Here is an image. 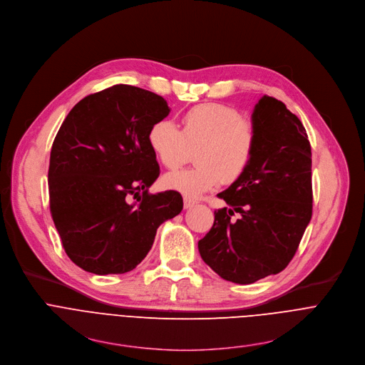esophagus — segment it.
<instances>
[{
  "label": "esophagus",
  "instance_id": "34e87169",
  "mask_svg": "<svg viewBox=\"0 0 365 365\" xmlns=\"http://www.w3.org/2000/svg\"><path fill=\"white\" fill-rule=\"evenodd\" d=\"M195 205V200L190 197H184V209H191Z\"/></svg>",
  "mask_w": 365,
  "mask_h": 365
}]
</instances>
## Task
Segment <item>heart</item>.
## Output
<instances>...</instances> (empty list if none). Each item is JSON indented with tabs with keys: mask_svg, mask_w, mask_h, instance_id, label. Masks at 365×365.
I'll return each instance as SVG.
<instances>
[{
	"mask_svg": "<svg viewBox=\"0 0 365 365\" xmlns=\"http://www.w3.org/2000/svg\"><path fill=\"white\" fill-rule=\"evenodd\" d=\"M148 143L156 159L167 170L185 164L190 149L197 148L194 168L168 174V188L185 197H198L222 182H235L247 173L254 159L258 132L250 120L232 107L205 103L187 110L182 128L162 118L148 132Z\"/></svg>",
	"mask_w": 365,
	"mask_h": 365,
	"instance_id": "heart-1",
	"label": "heart"
}]
</instances>
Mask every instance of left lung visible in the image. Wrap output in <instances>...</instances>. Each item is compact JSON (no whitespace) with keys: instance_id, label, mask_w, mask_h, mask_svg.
I'll use <instances>...</instances> for the list:
<instances>
[{"instance_id":"1","label":"left lung","mask_w":365,"mask_h":365,"mask_svg":"<svg viewBox=\"0 0 365 365\" xmlns=\"http://www.w3.org/2000/svg\"><path fill=\"white\" fill-rule=\"evenodd\" d=\"M252 123L258 132L247 173L217 194L210 232L198 240L203 261L223 279L251 284L284 269L312 219V148L286 104L264 96Z\"/></svg>"}]
</instances>
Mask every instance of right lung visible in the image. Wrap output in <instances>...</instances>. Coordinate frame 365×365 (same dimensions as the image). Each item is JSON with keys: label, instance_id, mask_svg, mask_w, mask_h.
<instances>
[{"label": "right lung", "instance_id": "obj_1", "mask_svg": "<svg viewBox=\"0 0 365 365\" xmlns=\"http://www.w3.org/2000/svg\"><path fill=\"white\" fill-rule=\"evenodd\" d=\"M168 114L160 96L117 84L87 96L63 120L51 150L49 207L66 255L84 271H132L159 225L181 213L180 192H149L159 165L148 132Z\"/></svg>", "mask_w": 365, "mask_h": 365}]
</instances>
